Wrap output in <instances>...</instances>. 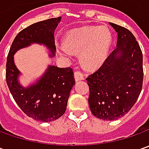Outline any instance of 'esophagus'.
<instances>
[{"mask_svg":"<svg viewBox=\"0 0 149 149\" xmlns=\"http://www.w3.org/2000/svg\"><path fill=\"white\" fill-rule=\"evenodd\" d=\"M74 78H75L76 81H79V80L84 79V74L81 71L76 70V71L74 72Z\"/></svg>","mask_w":149,"mask_h":149,"instance_id":"1","label":"esophagus"}]
</instances>
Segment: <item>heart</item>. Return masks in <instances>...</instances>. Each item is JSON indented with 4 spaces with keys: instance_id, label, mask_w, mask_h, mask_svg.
Instances as JSON below:
<instances>
[{
    "instance_id": "1",
    "label": "heart",
    "mask_w": 149,
    "mask_h": 149,
    "mask_svg": "<svg viewBox=\"0 0 149 149\" xmlns=\"http://www.w3.org/2000/svg\"><path fill=\"white\" fill-rule=\"evenodd\" d=\"M112 41L109 30L105 26H89L74 29L65 39V45L58 46L64 54L80 53V60L88 69H96L105 60Z\"/></svg>"
}]
</instances>
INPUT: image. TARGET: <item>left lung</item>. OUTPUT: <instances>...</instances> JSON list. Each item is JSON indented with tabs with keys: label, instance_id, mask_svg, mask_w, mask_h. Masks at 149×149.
Listing matches in <instances>:
<instances>
[{
	"label": "left lung",
	"instance_id": "left-lung-1",
	"mask_svg": "<svg viewBox=\"0 0 149 149\" xmlns=\"http://www.w3.org/2000/svg\"><path fill=\"white\" fill-rule=\"evenodd\" d=\"M109 25L118 34L117 47L98 70L86 80L91 113L103 120H116L134 105L143 80V54L134 36L128 29Z\"/></svg>",
	"mask_w": 149,
	"mask_h": 149
}]
</instances>
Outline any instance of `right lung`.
<instances>
[{
  "label": "right lung",
  "instance_id": "right-lung-1",
  "mask_svg": "<svg viewBox=\"0 0 149 149\" xmlns=\"http://www.w3.org/2000/svg\"><path fill=\"white\" fill-rule=\"evenodd\" d=\"M61 17L51 18L32 24L14 39L7 56L6 78L10 94L20 109L28 117L41 122H51L61 117L67 107L70 90L75 84L70 67L49 65L42 77L29 87L18 81L20 71L14 63V54L33 43L45 45L54 56L56 50L54 32Z\"/></svg>",
  "mask_w": 149,
  "mask_h": 149
}]
</instances>
